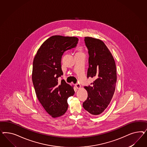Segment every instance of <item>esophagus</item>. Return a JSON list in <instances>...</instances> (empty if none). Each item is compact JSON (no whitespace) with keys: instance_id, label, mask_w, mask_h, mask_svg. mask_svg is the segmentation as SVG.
I'll return each mask as SVG.
<instances>
[{"instance_id":"esophagus-1","label":"esophagus","mask_w":147,"mask_h":147,"mask_svg":"<svg viewBox=\"0 0 147 147\" xmlns=\"http://www.w3.org/2000/svg\"><path fill=\"white\" fill-rule=\"evenodd\" d=\"M76 87L77 89H79V88H81V85H80V84L77 83V84H76Z\"/></svg>"}]
</instances>
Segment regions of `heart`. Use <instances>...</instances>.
Listing matches in <instances>:
<instances>
[{"instance_id":"obj_1","label":"heart","mask_w":147,"mask_h":147,"mask_svg":"<svg viewBox=\"0 0 147 147\" xmlns=\"http://www.w3.org/2000/svg\"><path fill=\"white\" fill-rule=\"evenodd\" d=\"M80 50H81L80 49H78V51H80Z\"/></svg>"}]
</instances>
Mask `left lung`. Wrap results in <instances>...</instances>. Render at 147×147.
<instances>
[{"mask_svg": "<svg viewBox=\"0 0 147 147\" xmlns=\"http://www.w3.org/2000/svg\"><path fill=\"white\" fill-rule=\"evenodd\" d=\"M85 42L89 54L87 78L95 80L92 86L84 87L88 97L83 107L90 114L97 115L107 108L114 93L117 79L115 62L102 41L87 36Z\"/></svg>", "mask_w": 147, "mask_h": 147, "instance_id": "obj_1", "label": "left lung"}]
</instances>
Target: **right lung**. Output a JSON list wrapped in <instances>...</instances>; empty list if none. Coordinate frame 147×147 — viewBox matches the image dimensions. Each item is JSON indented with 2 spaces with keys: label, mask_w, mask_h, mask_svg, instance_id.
Returning a JSON list of instances; mask_svg holds the SVG:
<instances>
[{
  "label": "right lung",
  "mask_w": 147,
  "mask_h": 147,
  "mask_svg": "<svg viewBox=\"0 0 147 147\" xmlns=\"http://www.w3.org/2000/svg\"><path fill=\"white\" fill-rule=\"evenodd\" d=\"M78 38L53 36L41 45L33 62L32 81L40 103L53 117L63 115L68 109L67 98L75 93L73 87L64 80L61 58L67 50L76 47Z\"/></svg>",
  "instance_id": "right-lung-1"
}]
</instances>
